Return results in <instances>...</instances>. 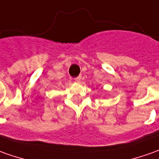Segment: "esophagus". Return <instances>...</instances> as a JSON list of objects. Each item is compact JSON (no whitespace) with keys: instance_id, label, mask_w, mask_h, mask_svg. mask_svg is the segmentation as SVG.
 <instances>
[{"instance_id":"1","label":"esophagus","mask_w":159,"mask_h":159,"mask_svg":"<svg viewBox=\"0 0 159 159\" xmlns=\"http://www.w3.org/2000/svg\"><path fill=\"white\" fill-rule=\"evenodd\" d=\"M81 79H82V75H78L77 77H75V80L76 81V82H80L81 81Z\"/></svg>"}]
</instances>
